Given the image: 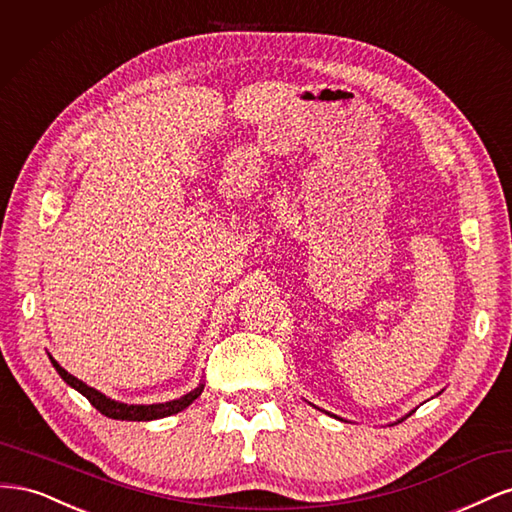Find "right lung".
I'll return each mask as SVG.
<instances>
[{
  "label": "right lung",
  "mask_w": 512,
  "mask_h": 512,
  "mask_svg": "<svg viewBox=\"0 0 512 512\" xmlns=\"http://www.w3.org/2000/svg\"><path fill=\"white\" fill-rule=\"evenodd\" d=\"M53 367L57 369V374L64 378L72 389L79 391L81 395H85L89 399V404L94 406L98 412H102L104 416L108 418H117V421H156V418H164V416H170V414H177L181 412L183 408H188L192 401L203 393V386H198V389H194L192 393L183 395L181 399H175V401H166V404H153V406H128V404H119V401H113L108 399L106 395L98 393L96 389H91V386H87L85 382H81L79 378H74L72 374H68V371L64 367H59L57 361H53Z\"/></svg>",
  "instance_id": "1"
}]
</instances>
